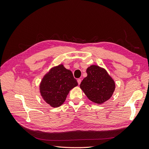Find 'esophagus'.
<instances>
[{
	"label": "esophagus",
	"instance_id": "obj_1",
	"mask_svg": "<svg viewBox=\"0 0 149 149\" xmlns=\"http://www.w3.org/2000/svg\"><path fill=\"white\" fill-rule=\"evenodd\" d=\"M77 83H78V84L79 85L81 84V79H77Z\"/></svg>",
	"mask_w": 149,
	"mask_h": 149
}]
</instances>
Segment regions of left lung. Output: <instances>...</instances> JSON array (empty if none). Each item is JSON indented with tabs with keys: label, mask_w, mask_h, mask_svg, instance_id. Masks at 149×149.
Instances as JSON below:
<instances>
[{
	"label": "left lung",
	"mask_w": 149,
	"mask_h": 149,
	"mask_svg": "<svg viewBox=\"0 0 149 149\" xmlns=\"http://www.w3.org/2000/svg\"><path fill=\"white\" fill-rule=\"evenodd\" d=\"M87 76L80 84V87L89 100L101 104L111 97L115 89L114 81L105 69L97 65H91L87 69Z\"/></svg>",
	"instance_id": "obj_1"
}]
</instances>
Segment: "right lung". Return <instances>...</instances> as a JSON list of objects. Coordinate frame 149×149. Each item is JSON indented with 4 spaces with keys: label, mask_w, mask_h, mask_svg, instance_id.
I'll return each mask as SVG.
<instances>
[{
    "label": "right lung",
    "mask_w": 149,
    "mask_h": 149,
    "mask_svg": "<svg viewBox=\"0 0 149 149\" xmlns=\"http://www.w3.org/2000/svg\"><path fill=\"white\" fill-rule=\"evenodd\" d=\"M78 84L72 72L62 64L52 68L40 84V95L53 107H58L65 102L69 91Z\"/></svg>",
    "instance_id": "obj_1"
}]
</instances>
